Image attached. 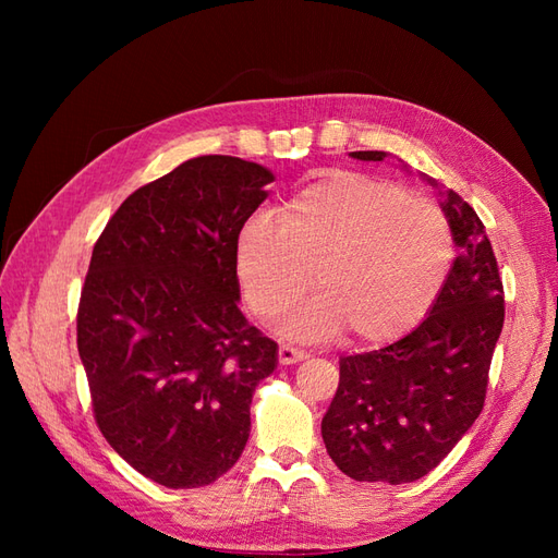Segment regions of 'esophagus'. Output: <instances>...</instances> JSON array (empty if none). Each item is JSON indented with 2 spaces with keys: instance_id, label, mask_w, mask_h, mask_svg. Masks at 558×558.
Masks as SVG:
<instances>
[{
  "instance_id": "34e87169",
  "label": "esophagus",
  "mask_w": 558,
  "mask_h": 558,
  "mask_svg": "<svg viewBox=\"0 0 558 558\" xmlns=\"http://www.w3.org/2000/svg\"><path fill=\"white\" fill-rule=\"evenodd\" d=\"M305 359H307L305 349H295V347H289V344L279 347V363L281 365H293V363H300Z\"/></svg>"
}]
</instances>
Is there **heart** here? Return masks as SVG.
Instances as JSON below:
<instances>
[{"label": "heart", "mask_w": 558, "mask_h": 558, "mask_svg": "<svg viewBox=\"0 0 558 558\" xmlns=\"http://www.w3.org/2000/svg\"><path fill=\"white\" fill-rule=\"evenodd\" d=\"M456 258L453 228L433 199L363 172L337 170L300 189L277 226L253 216L234 238V272L248 312L272 320L310 291L318 298L286 332L391 342L440 298Z\"/></svg>", "instance_id": "heart-1"}]
</instances>
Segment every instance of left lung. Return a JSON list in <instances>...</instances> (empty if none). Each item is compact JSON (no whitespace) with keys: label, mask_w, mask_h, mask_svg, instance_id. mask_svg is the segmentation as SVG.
I'll return each instance as SVG.
<instances>
[{"label":"left lung","mask_w":558,"mask_h":558,"mask_svg":"<svg viewBox=\"0 0 558 558\" xmlns=\"http://www.w3.org/2000/svg\"><path fill=\"white\" fill-rule=\"evenodd\" d=\"M384 160V150H353ZM456 256L430 314L384 349L340 359V384L320 424L335 465L356 482L404 484L440 465L480 416L505 320V291L486 228L447 191Z\"/></svg>","instance_id":"1"}]
</instances>
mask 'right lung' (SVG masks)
I'll use <instances>...</instances> for the list:
<instances>
[{
  "mask_svg": "<svg viewBox=\"0 0 558 558\" xmlns=\"http://www.w3.org/2000/svg\"><path fill=\"white\" fill-rule=\"evenodd\" d=\"M265 167L199 156L134 191L95 242L76 344L97 428L167 488L216 482L242 456L277 342L238 307L234 238Z\"/></svg>",
  "mask_w": 558,
  "mask_h": 558,
  "instance_id": "1",
  "label": "right lung"
}]
</instances>
